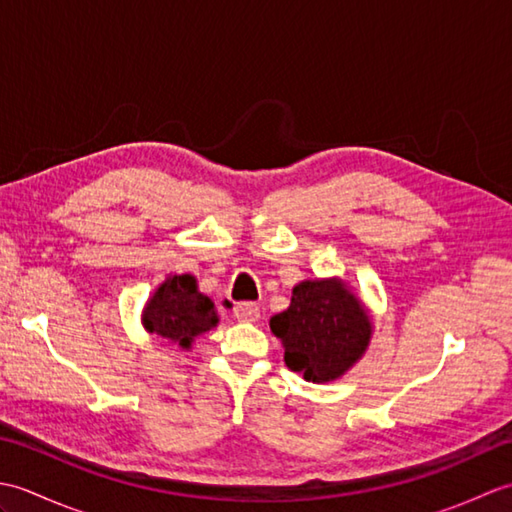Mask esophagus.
<instances>
[{
    "label": "esophagus",
    "mask_w": 512,
    "mask_h": 512,
    "mask_svg": "<svg viewBox=\"0 0 512 512\" xmlns=\"http://www.w3.org/2000/svg\"><path fill=\"white\" fill-rule=\"evenodd\" d=\"M228 303V299H226ZM233 317L237 321H244V323H253L259 319V306L257 303H235L233 306Z\"/></svg>",
    "instance_id": "esophagus-1"
}]
</instances>
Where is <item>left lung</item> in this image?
Here are the masks:
<instances>
[{
    "label": "left lung",
    "mask_w": 512,
    "mask_h": 512,
    "mask_svg": "<svg viewBox=\"0 0 512 512\" xmlns=\"http://www.w3.org/2000/svg\"><path fill=\"white\" fill-rule=\"evenodd\" d=\"M284 361L312 383L341 378L367 350L372 319L341 279H308L292 288L288 310L270 319Z\"/></svg>",
    "instance_id": "obj_1"
}]
</instances>
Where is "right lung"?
Here are the masks:
<instances>
[{
    "instance_id": "obj_1",
    "label": "right lung",
    "mask_w": 512,
    "mask_h": 512,
    "mask_svg": "<svg viewBox=\"0 0 512 512\" xmlns=\"http://www.w3.org/2000/svg\"><path fill=\"white\" fill-rule=\"evenodd\" d=\"M213 301L198 290L193 275H171L151 295L143 310V325L149 334L178 343L189 350L195 336L217 325Z\"/></svg>"
}]
</instances>
